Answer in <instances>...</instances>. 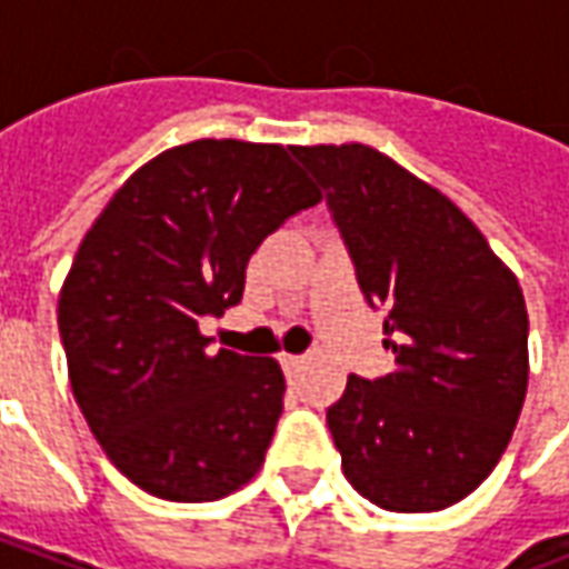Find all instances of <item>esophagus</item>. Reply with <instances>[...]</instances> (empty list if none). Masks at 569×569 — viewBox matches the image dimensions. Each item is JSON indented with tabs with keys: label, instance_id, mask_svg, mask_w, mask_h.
<instances>
[{
	"label": "esophagus",
	"instance_id": "1",
	"mask_svg": "<svg viewBox=\"0 0 569 569\" xmlns=\"http://www.w3.org/2000/svg\"><path fill=\"white\" fill-rule=\"evenodd\" d=\"M280 366H283V371L292 378L301 366H305V357H292V353H280Z\"/></svg>",
	"mask_w": 569,
	"mask_h": 569
}]
</instances>
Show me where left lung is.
<instances>
[{
	"label": "left lung",
	"instance_id": "obj_1",
	"mask_svg": "<svg viewBox=\"0 0 569 569\" xmlns=\"http://www.w3.org/2000/svg\"><path fill=\"white\" fill-rule=\"evenodd\" d=\"M396 369L326 411L341 469L390 512H439L490 476L527 393L515 273L441 191L369 146H298Z\"/></svg>",
	"mask_w": 569,
	"mask_h": 569
}]
</instances>
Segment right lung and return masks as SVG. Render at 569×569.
<instances>
[{
    "label": "right lung",
    "mask_w": 569,
    "mask_h": 569,
    "mask_svg": "<svg viewBox=\"0 0 569 569\" xmlns=\"http://www.w3.org/2000/svg\"><path fill=\"white\" fill-rule=\"evenodd\" d=\"M320 203L289 146L198 140L142 163L81 240L57 305L69 383L106 457L151 497L210 502L259 472L283 411L271 357L207 353L203 317Z\"/></svg>",
    "instance_id": "right-lung-1"
}]
</instances>
